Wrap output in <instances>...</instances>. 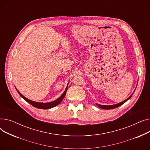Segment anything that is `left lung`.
Wrapping results in <instances>:
<instances>
[{"instance_id": "8db88e82", "label": "left lung", "mask_w": 150, "mask_h": 150, "mask_svg": "<svg viewBox=\"0 0 150 150\" xmlns=\"http://www.w3.org/2000/svg\"><path fill=\"white\" fill-rule=\"evenodd\" d=\"M134 93V92H133ZM133 94V93H132ZM132 95L128 98H127V100H125V101H122V102H121V103H118V104H116V105H99V104H96L99 108H101V109H114V108H117V107H119V106H121L122 105H123V103H125L126 101H127V100H128L131 97H132Z\"/></svg>"}]
</instances>
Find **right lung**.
<instances>
[{
    "mask_svg": "<svg viewBox=\"0 0 150 150\" xmlns=\"http://www.w3.org/2000/svg\"><path fill=\"white\" fill-rule=\"evenodd\" d=\"M16 90L18 92L19 94L21 96V97H22L25 101H27L28 103H29L30 104H31V105L33 106L34 107L39 108V109H50V108H53L54 106H57L58 105H59L61 103V102L62 101L63 98H64V97L66 96L67 91V87L66 88V89L65 91L64 92V93H63L62 95L57 100H54L53 101H52V102H50V103H39V102H35V101H31L30 100L27 99V98H25L23 96H22V94L19 92V91H18V89H16Z\"/></svg>",
    "mask_w": 150,
    "mask_h": 150,
    "instance_id": "add662e5",
    "label": "right lung"
}]
</instances>
